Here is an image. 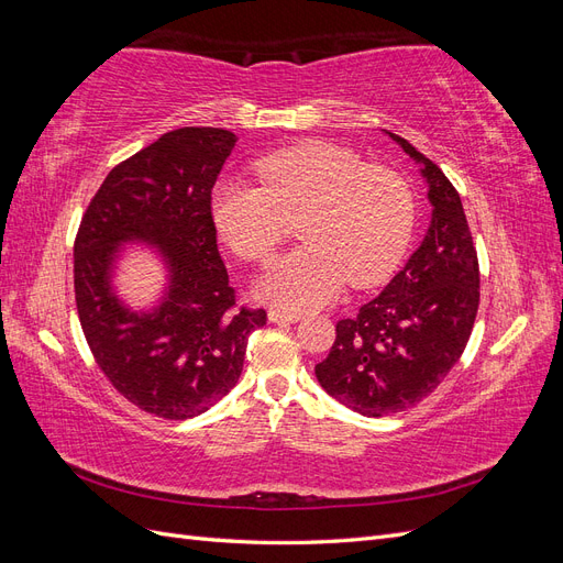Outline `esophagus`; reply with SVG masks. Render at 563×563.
I'll return each instance as SVG.
<instances>
[{
  "mask_svg": "<svg viewBox=\"0 0 563 563\" xmlns=\"http://www.w3.org/2000/svg\"><path fill=\"white\" fill-rule=\"evenodd\" d=\"M267 317H269V321H288V323H296L298 319H300V314L298 312H284V310H269L267 312Z\"/></svg>",
  "mask_w": 563,
  "mask_h": 563,
  "instance_id": "obj_1",
  "label": "esophagus"
}]
</instances>
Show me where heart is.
<instances>
[{
    "instance_id": "1",
    "label": "heart",
    "mask_w": 563,
    "mask_h": 563,
    "mask_svg": "<svg viewBox=\"0 0 563 563\" xmlns=\"http://www.w3.org/2000/svg\"><path fill=\"white\" fill-rule=\"evenodd\" d=\"M261 183L213 187L211 216L228 246L265 263L298 220L302 246L286 253L258 282V294L288 310H312L345 284L368 288L397 267L413 232V197L401 176L366 166L333 143H300L255 164Z\"/></svg>"
}]
</instances>
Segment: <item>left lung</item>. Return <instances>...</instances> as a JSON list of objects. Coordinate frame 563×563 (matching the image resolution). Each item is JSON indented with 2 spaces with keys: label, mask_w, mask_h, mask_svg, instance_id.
Here are the masks:
<instances>
[{
  "label": "left lung",
  "mask_w": 563,
  "mask_h": 563,
  "mask_svg": "<svg viewBox=\"0 0 563 563\" xmlns=\"http://www.w3.org/2000/svg\"><path fill=\"white\" fill-rule=\"evenodd\" d=\"M389 139L422 166L430 228L383 294L335 323V343L314 366L319 385L366 418L430 397L463 354L479 310V261L457 190L401 135Z\"/></svg>",
  "instance_id": "obj_1"
}]
</instances>
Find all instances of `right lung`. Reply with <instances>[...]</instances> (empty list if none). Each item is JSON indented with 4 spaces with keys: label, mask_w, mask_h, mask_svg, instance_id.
Here are the masks:
<instances>
[{
    "label": "right lung",
    "mask_w": 563,
    "mask_h": 563,
    "mask_svg": "<svg viewBox=\"0 0 563 563\" xmlns=\"http://www.w3.org/2000/svg\"><path fill=\"white\" fill-rule=\"evenodd\" d=\"M236 135L185 126L117 164L75 240V300L84 338L112 387L164 420L195 418L242 376L265 310L240 308L218 253L211 190ZM143 241L169 267L157 309L133 313L111 291L115 249Z\"/></svg>",
    "instance_id": "obj_1"
}]
</instances>
